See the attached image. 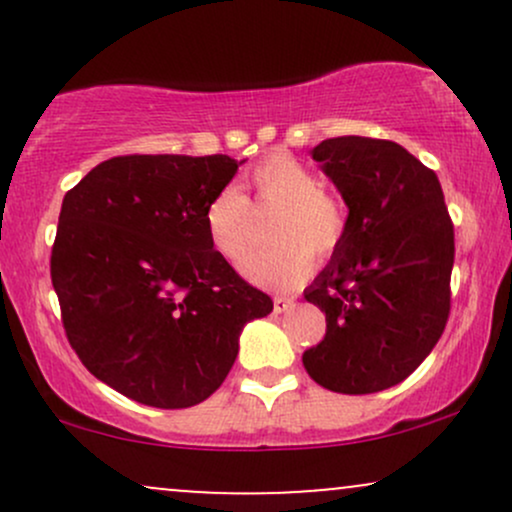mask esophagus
Masks as SVG:
<instances>
[{"label": "esophagus", "instance_id": "34e87169", "mask_svg": "<svg viewBox=\"0 0 512 512\" xmlns=\"http://www.w3.org/2000/svg\"><path fill=\"white\" fill-rule=\"evenodd\" d=\"M289 308H293V298L274 296V313H286Z\"/></svg>", "mask_w": 512, "mask_h": 512}]
</instances>
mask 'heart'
<instances>
[{"label": "heart", "instance_id": "1", "mask_svg": "<svg viewBox=\"0 0 512 512\" xmlns=\"http://www.w3.org/2000/svg\"><path fill=\"white\" fill-rule=\"evenodd\" d=\"M250 195L221 187L204 209L209 243L223 260L238 264L255 243L252 209H272L267 236L272 245L255 252L243 272L267 289H293L313 272V257L327 260L342 248L349 233V207L342 195L320 185L308 163L286 151L264 156L245 178Z\"/></svg>", "mask_w": 512, "mask_h": 512}]
</instances>
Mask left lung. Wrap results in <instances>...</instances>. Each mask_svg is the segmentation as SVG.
Listing matches in <instances>:
<instances>
[{
	"label": "left lung",
	"instance_id": "8db88e82",
	"mask_svg": "<svg viewBox=\"0 0 512 512\" xmlns=\"http://www.w3.org/2000/svg\"><path fill=\"white\" fill-rule=\"evenodd\" d=\"M349 207V233L305 291L325 310L303 354L317 385L370 395L409 378L450 315L455 228L438 175L387 139L334 137L313 149Z\"/></svg>",
	"mask_w": 512,
	"mask_h": 512
}]
</instances>
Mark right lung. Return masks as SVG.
I'll return each instance as SVG.
<instances>
[{"label":"right lung","mask_w":512,"mask_h":512,"mask_svg":"<svg viewBox=\"0 0 512 512\" xmlns=\"http://www.w3.org/2000/svg\"><path fill=\"white\" fill-rule=\"evenodd\" d=\"M236 170L223 154L115 156L64 195L50 255L64 334L134 402H204L236 361L245 322L272 313L204 228L209 199Z\"/></svg>","instance_id":"1"}]
</instances>
